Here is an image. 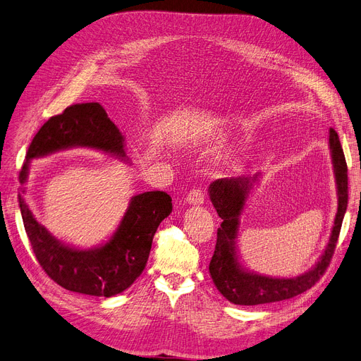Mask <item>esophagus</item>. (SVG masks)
Here are the masks:
<instances>
[{"mask_svg": "<svg viewBox=\"0 0 361 361\" xmlns=\"http://www.w3.org/2000/svg\"><path fill=\"white\" fill-rule=\"evenodd\" d=\"M203 200H204V195L202 192V188H193V190L185 197V202L190 204H202Z\"/></svg>", "mask_w": 361, "mask_h": 361, "instance_id": "esophagus-1", "label": "esophagus"}]
</instances>
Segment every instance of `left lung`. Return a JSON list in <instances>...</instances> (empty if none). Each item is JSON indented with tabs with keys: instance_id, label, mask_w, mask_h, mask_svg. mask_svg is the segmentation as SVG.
I'll list each match as a JSON object with an SVG mask.
<instances>
[{
	"instance_id": "1",
	"label": "left lung",
	"mask_w": 361,
	"mask_h": 361,
	"mask_svg": "<svg viewBox=\"0 0 361 361\" xmlns=\"http://www.w3.org/2000/svg\"><path fill=\"white\" fill-rule=\"evenodd\" d=\"M329 147L338 190V211L335 215L329 243L324 255L309 272L295 278H271L245 271L237 257V233L240 215L253 184L255 177L219 178L209 185V196L222 224L216 233L215 252L209 263V272L218 291L234 305L256 306L293 298L310 290L325 274L334 256L341 225L348 203V174L344 150L334 128L329 130Z\"/></svg>"
}]
</instances>
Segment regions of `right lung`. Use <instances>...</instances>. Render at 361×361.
<instances>
[{
    "instance_id": "obj_1",
    "label": "right lung",
    "mask_w": 361,
    "mask_h": 361,
    "mask_svg": "<svg viewBox=\"0 0 361 361\" xmlns=\"http://www.w3.org/2000/svg\"><path fill=\"white\" fill-rule=\"evenodd\" d=\"M70 147H90L126 159L124 136L98 102L75 104L51 117L36 133L18 180L26 183L30 159ZM18 206L33 253L59 286L68 291L112 297L127 290L143 272L159 224L173 211L165 192H145L131 197L117 231L99 247L80 250L52 237L37 222L18 195Z\"/></svg>"
}]
</instances>
